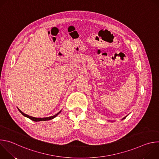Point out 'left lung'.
Masks as SVG:
<instances>
[{
	"instance_id": "left-lung-1",
	"label": "left lung",
	"mask_w": 159,
	"mask_h": 159,
	"mask_svg": "<svg viewBox=\"0 0 159 159\" xmlns=\"http://www.w3.org/2000/svg\"><path fill=\"white\" fill-rule=\"evenodd\" d=\"M125 118H126V117H125V118H123V119H122V120H123V119H125Z\"/></svg>"
}]
</instances>
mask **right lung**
<instances>
[{
  "mask_svg": "<svg viewBox=\"0 0 159 159\" xmlns=\"http://www.w3.org/2000/svg\"><path fill=\"white\" fill-rule=\"evenodd\" d=\"M19 112L21 113V114L23 115V116H25V117H27V118H30V120H31L32 121H48V120H52V119H53V118H55L57 115H58L61 112V111H60V112H58L57 114H56V115H53V116H50V117H47V118H34V117H33V116H29V115H26V114H25L24 112H22L20 109H19Z\"/></svg>",
  "mask_w": 159,
  "mask_h": 159,
  "instance_id": "1",
  "label": "right lung"
}]
</instances>
